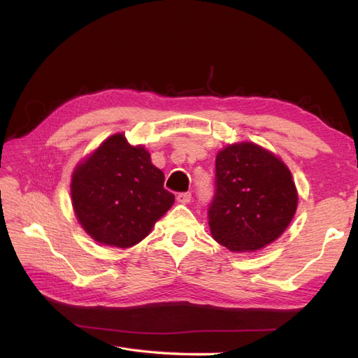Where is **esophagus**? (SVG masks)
I'll return each instance as SVG.
<instances>
[{"label":"esophagus","mask_w":358,"mask_h":358,"mask_svg":"<svg viewBox=\"0 0 358 358\" xmlns=\"http://www.w3.org/2000/svg\"><path fill=\"white\" fill-rule=\"evenodd\" d=\"M178 201L182 204H187L191 201V192H180L178 194Z\"/></svg>","instance_id":"obj_1"}]
</instances>
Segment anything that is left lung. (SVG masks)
Returning <instances> with one entry per match:
<instances>
[{
  "label": "left lung",
  "instance_id": "8db88e82",
  "mask_svg": "<svg viewBox=\"0 0 358 358\" xmlns=\"http://www.w3.org/2000/svg\"><path fill=\"white\" fill-rule=\"evenodd\" d=\"M209 208L213 239L233 252L275 242L294 218L297 189L285 162L252 142L221 149Z\"/></svg>",
  "mask_w": 358,
  "mask_h": 358
}]
</instances>
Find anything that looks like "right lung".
<instances>
[{"instance_id":"obj_1","label":"right lung","mask_w":358,"mask_h":358,"mask_svg":"<svg viewBox=\"0 0 358 358\" xmlns=\"http://www.w3.org/2000/svg\"><path fill=\"white\" fill-rule=\"evenodd\" d=\"M71 203L82 229L95 242L129 248L150 233L175 196L164 189V173L152 164L148 150L117 133L76 166Z\"/></svg>"}]
</instances>
